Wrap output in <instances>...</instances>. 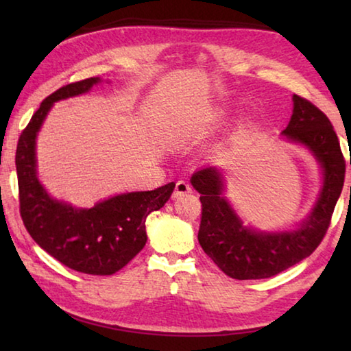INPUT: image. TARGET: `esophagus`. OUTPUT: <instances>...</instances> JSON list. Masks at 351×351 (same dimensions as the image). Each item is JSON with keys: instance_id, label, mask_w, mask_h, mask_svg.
<instances>
[{"instance_id": "obj_1", "label": "esophagus", "mask_w": 351, "mask_h": 351, "mask_svg": "<svg viewBox=\"0 0 351 351\" xmlns=\"http://www.w3.org/2000/svg\"><path fill=\"white\" fill-rule=\"evenodd\" d=\"M186 193H192V186H190L187 181H178L175 186L173 197L178 198V197H181V195H186Z\"/></svg>"}]
</instances>
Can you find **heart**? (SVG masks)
I'll return each instance as SVG.
<instances>
[{
  "instance_id": "heart-1",
  "label": "heart",
  "mask_w": 351,
  "mask_h": 351,
  "mask_svg": "<svg viewBox=\"0 0 351 351\" xmlns=\"http://www.w3.org/2000/svg\"><path fill=\"white\" fill-rule=\"evenodd\" d=\"M223 116H224V112L219 111V112H218V117H223Z\"/></svg>"
}]
</instances>
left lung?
Here are the masks:
<instances>
[{"instance_id":"left-lung-1","label":"left lung","mask_w":351,"mask_h":351,"mask_svg":"<svg viewBox=\"0 0 351 351\" xmlns=\"http://www.w3.org/2000/svg\"><path fill=\"white\" fill-rule=\"evenodd\" d=\"M294 110L282 134L306 147L322 169V187L308 218L294 230L260 232L243 226L226 199L224 178L215 167H204L190 178L201 193L203 206L198 241L226 276L237 280L268 278L291 268L314 252L328 229L332 210L341 197L346 159L330 119L310 100L293 96ZM351 164V161H350Z\"/></svg>"}]
</instances>
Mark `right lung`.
<instances>
[{
	"label": "right lung",
	"instance_id": "1",
	"mask_svg": "<svg viewBox=\"0 0 351 351\" xmlns=\"http://www.w3.org/2000/svg\"><path fill=\"white\" fill-rule=\"evenodd\" d=\"M99 82V77H91L69 83L47 96L23 130L15 165L20 213L35 243L71 269L91 276H111L145 246V219L167 203L175 182L148 192L116 195L99 201L90 209H77L49 197L37 176V134L52 105L85 94Z\"/></svg>",
	"mask_w": 351,
	"mask_h": 351
}]
</instances>
